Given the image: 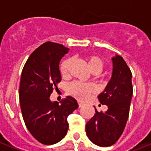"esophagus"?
Masks as SVG:
<instances>
[{
    "label": "esophagus",
    "instance_id": "obj_1",
    "mask_svg": "<svg viewBox=\"0 0 151 151\" xmlns=\"http://www.w3.org/2000/svg\"><path fill=\"white\" fill-rule=\"evenodd\" d=\"M83 105H84V103L80 102V101H78V106H79V107H81Z\"/></svg>",
    "mask_w": 151,
    "mask_h": 151
}]
</instances>
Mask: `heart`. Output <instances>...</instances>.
<instances>
[{
  "instance_id": "1",
  "label": "heart",
  "mask_w": 151,
  "mask_h": 151,
  "mask_svg": "<svg viewBox=\"0 0 151 151\" xmlns=\"http://www.w3.org/2000/svg\"><path fill=\"white\" fill-rule=\"evenodd\" d=\"M85 59L88 68L92 73L97 74L103 70L104 67V62L98 55L92 54L87 55L85 57ZM72 61L73 60L71 58H66L63 59L60 64V66H59L60 73L64 78H66L69 76ZM93 91H94V87L92 85L83 84V83L77 82V81L70 83L67 88V92L69 94L79 100L86 99Z\"/></svg>"
}]
</instances>
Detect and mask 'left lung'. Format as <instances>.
<instances>
[{
	"instance_id": "8db88e82",
	"label": "left lung",
	"mask_w": 151,
	"mask_h": 151,
	"mask_svg": "<svg viewBox=\"0 0 151 151\" xmlns=\"http://www.w3.org/2000/svg\"><path fill=\"white\" fill-rule=\"evenodd\" d=\"M112 61L111 79L98 96L99 103L107 106L108 110L98 112L95 108L96 114L85 127L88 139L99 147H110L122 136L129 117L133 92L132 74L124 59L116 55Z\"/></svg>"
}]
</instances>
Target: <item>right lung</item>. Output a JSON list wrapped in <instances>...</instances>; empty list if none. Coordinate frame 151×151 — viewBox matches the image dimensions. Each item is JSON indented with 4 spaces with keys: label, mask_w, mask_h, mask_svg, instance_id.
<instances>
[{
    "label": "right lung",
    "mask_w": 151,
    "mask_h": 151,
    "mask_svg": "<svg viewBox=\"0 0 151 151\" xmlns=\"http://www.w3.org/2000/svg\"><path fill=\"white\" fill-rule=\"evenodd\" d=\"M69 48L48 41L32 53L21 75L19 101L25 124L37 140L45 145L58 143L67 133V117L78 107L74 98L52 102L50 96L61 81L59 62Z\"/></svg>",
    "instance_id": "1"
}]
</instances>
